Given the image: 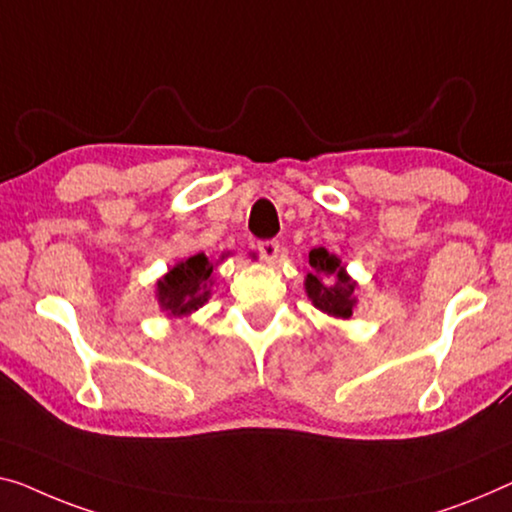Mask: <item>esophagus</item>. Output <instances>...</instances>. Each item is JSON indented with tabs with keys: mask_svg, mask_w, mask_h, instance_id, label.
Instances as JSON below:
<instances>
[{
	"mask_svg": "<svg viewBox=\"0 0 512 512\" xmlns=\"http://www.w3.org/2000/svg\"><path fill=\"white\" fill-rule=\"evenodd\" d=\"M257 250H259V255H262L264 262H273V259L278 257L280 243H278L276 239H266V241H259V243H257Z\"/></svg>",
	"mask_w": 512,
	"mask_h": 512,
	"instance_id": "obj_1",
	"label": "esophagus"
}]
</instances>
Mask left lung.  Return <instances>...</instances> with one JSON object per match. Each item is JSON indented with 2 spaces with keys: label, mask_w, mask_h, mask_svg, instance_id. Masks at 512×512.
Here are the masks:
<instances>
[{
  "label": "left lung",
  "mask_w": 512,
  "mask_h": 512,
  "mask_svg": "<svg viewBox=\"0 0 512 512\" xmlns=\"http://www.w3.org/2000/svg\"><path fill=\"white\" fill-rule=\"evenodd\" d=\"M308 262L312 271L305 278V292L315 303V308L331 317H352V308L356 303V282L349 280L347 273L342 271L340 259L326 253L324 248H315L310 250Z\"/></svg>",
  "instance_id": "left-lung-1"
}]
</instances>
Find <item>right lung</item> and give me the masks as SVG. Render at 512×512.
Here are the masks:
<instances>
[{
    "mask_svg": "<svg viewBox=\"0 0 512 512\" xmlns=\"http://www.w3.org/2000/svg\"><path fill=\"white\" fill-rule=\"evenodd\" d=\"M213 264L204 253L188 257L158 280V301L170 315H190L209 296V278Z\"/></svg>",
    "mask_w": 512,
    "mask_h": 512,
    "instance_id": "add662e5",
    "label": "right lung"
}]
</instances>
